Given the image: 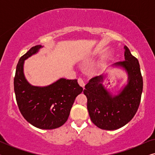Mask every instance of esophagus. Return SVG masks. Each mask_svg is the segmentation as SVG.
<instances>
[{"label":"esophagus","instance_id":"esophagus-1","mask_svg":"<svg viewBox=\"0 0 155 155\" xmlns=\"http://www.w3.org/2000/svg\"><path fill=\"white\" fill-rule=\"evenodd\" d=\"M78 83L80 84V86H82V87H83V89L84 88V85H85V84H84L83 80H82L81 78H78Z\"/></svg>","mask_w":155,"mask_h":155}]
</instances>
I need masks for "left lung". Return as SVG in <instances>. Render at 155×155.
Masks as SVG:
<instances>
[{"label": "left lung", "instance_id": "obj_1", "mask_svg": "<svg viewBox=\"0 0 155 155\" xmlns=\"http://www.w3.org/2000/svg\"><path fill=\"white\" fill-rule=\"evenodd\" d=\"M125 61L111 65L121 68L128 75L127 84L116 94L104 85L105 74L91 79L83 92L87 98V110L91 120L98 128L114 130L124 126L136 114L140 103L143 81L137 59L124 46Z\"/></svg>", "mask_w": 155, "mask_h": 155}]
</instances>
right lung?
I'll list each match as a JSON object with an SVG mask.
<instances>
[{"mask_svg": "<svg viewBox=\"0 0 155 155\" xmlns=\"http://www.w3.org/2000/svg\"><path fill=\"white\" fill-rule=\"evenodd\" d=\"M41 45L31 48L17 65L14 90L19 109L27 122L40 129H55L67 121L76 97L83 89L78 80L60 78L47 86H34L24 74L25 61L39 52Z\"/></svg>", "mask_w": 155, "mask_h": 155, "instance_id": "right-lung-1", "label": "right lung"}]
</instances>
